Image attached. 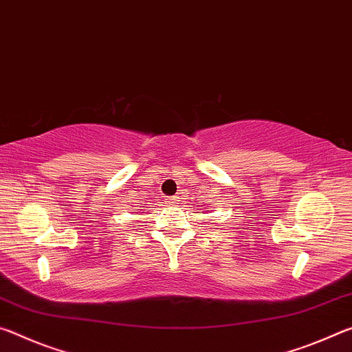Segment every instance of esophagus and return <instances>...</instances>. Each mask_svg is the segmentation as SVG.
Segmentation results:
<instances>
[{"instance_id":"1","label":"esophagus","mask_w":352,"mask_h":352,"mask_svg":"<svg viewBox=\"0 0 352 352\" xmlns=\"http://www.w3.org/2000/svg\"><path fill=\"white\" fill-rule=\"evenodd\" d=\"M177 201H179L177 199V197H170V198H166L165 203H166V206H176Z\"/></svg>"}]
</instances>
